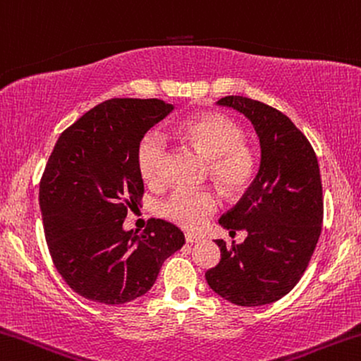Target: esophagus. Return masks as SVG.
Here are the masks:
<instances>
[{
    "label": "esophagus",
    "instance_id": "obj_1",
    "mask_svg": "<svg viewBox=\"0 0 361 361\" xmlns=\"http://www.w3.org/2000/svg\"><path fill=\"white\" fill-rule=\"evenodd\" d=\"M185 240L188 242V243H198V242H202V238L200 237H197V235H192V234H185Z\"/></svg>",
    "mask_w": 361,
    "mask_h": 361
}]
</instances>
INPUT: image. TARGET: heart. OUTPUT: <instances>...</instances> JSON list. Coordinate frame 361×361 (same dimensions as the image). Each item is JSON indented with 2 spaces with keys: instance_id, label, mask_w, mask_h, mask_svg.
I'll return each mask as SVG.
<instances>
[{
  "instance_id": "heart-1",
  "label": "heart",
  "mask_w": 361,
  "mask_h": 361,
  "mask_svg": "<svg viewBox=\"0 0 361 361\" xmlns=\"http://www.w3.org/2000/svg\"><path fill=\"white\" fill-rule=\"evenodd\" d=\"M179 135L188 147L207 159V176L229 198L247 192L257 174V152L245 140V130L235 119L221 113L193 116L179 126ZM169 143L161 132L148 130L137 145L138 173L148 184L164 177ZM219 198L213 190H176L164 200L159 212L187 231L202 229L218 212Z\"/></svg>"
}]
</instances>
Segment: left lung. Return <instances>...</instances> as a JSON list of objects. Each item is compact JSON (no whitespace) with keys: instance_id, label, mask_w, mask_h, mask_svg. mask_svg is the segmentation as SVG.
I'll list each match as a JSON object with an SVG mask.
<instances>
[{"instance_id":"1","label":"left lung","mask_w":361,"mask_h":361,"mask_svg":"<svg viewBox=\"0 0 361 361\" xmlns=\"http://www.w3.org/2000/svg\"><path fill=\"white\" fill-rule=\"evenodd\" d=\"M218 104L252 121L262 161L245 195L219 219L226 229L248 235L231 245L216 240L221 259L204 277L226 300L259 307L287 295L308 268L323 226L319 166L312 143L279 109L237 95Z\"/></svg>"}]
</instances>
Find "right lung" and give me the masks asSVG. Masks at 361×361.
I'll return each instance as SVG.
<instances>
[{
	"instance_id": "1",
	"label": "right lung",
	"mask_w": 361,
	"mask_h": 361,
	"mask_svg": "<svg viewBox=\"0 0 361 361\" xmlns=\"http://www.w3.org/2000/svg\"><path fill=\"white\" fill-rule=\"evenodd\" d=\"M173 109L158 98L106 99L69 126L49 154L40 180L48 250L66 284L87 300L142 297L185 243L164 219H148L140 235L123 229L127 209L143 197L138 142Z\"/></svg>"
}]
</instances>
